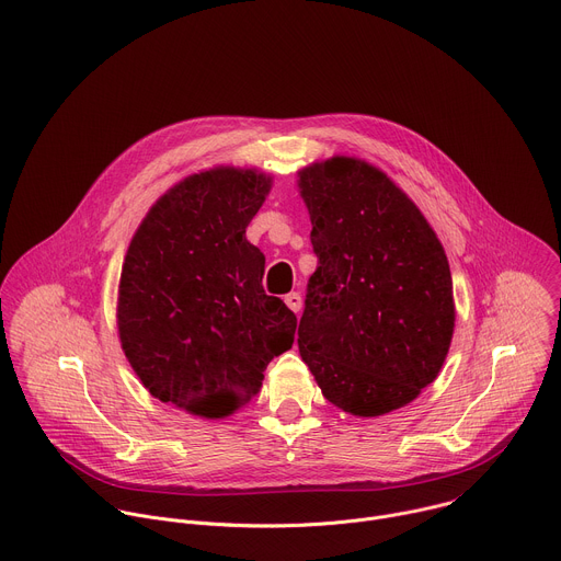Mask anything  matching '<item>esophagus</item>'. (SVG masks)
<instances>
[{
	"instance_id": "obj_1",
	"label": "esophagus",
	"mask_w": 561,
	"mask_h": 561,
	"mask_svg": "<svg viewBox=\"0 0 561 561\" xmlns=\"http://www.w3.org/2000/svg\"><path fill=\"white\" fill-rule=\"evenodd\" d=\"M285 305H287L294 313H298V311L302 309V296H300L298 291H291V294L285 296Z\"/></svg>"
}]
</instances>
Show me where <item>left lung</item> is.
Here are the masks:
<instances>
[{
	"label": "left lung",
	"mask_w": 561,
	"mask_h": 561,
	"mask_svg": "<svg viewBox=\"0 0 561 561\" xmlns=\"http://www.w3.org/2000/svg\"><path fill=\"white\" fill-rule=\"evenodd\" d=\"M298 176L318 256L300 356L331 404L385 415L415 400L449 354V261L415 203L378 168L331 157Z\"/></svg>",
	"instance_id": "1"
}]
</instances>
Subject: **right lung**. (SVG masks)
I'll list each match as a JSON object with an SVG mask.
<instances>
[{"mask_svg": "<svg viewBox=\"0 0 561 561\" xmlns=\"http://www.w3.org/2000/svg\"><path fill=\"white\" fill-rule=\"evenodd\" d=\"M272 176L220 165L170 187L135 232L119 280L122 350L144 387L203 417L259 393L291 350L294 311L263 289L265 256L245 239Z\"/></svg>", "mask_w": 561, "mask_h": 561, "instance_id": "obj_1", "label": "right lung"}]
</instances>
